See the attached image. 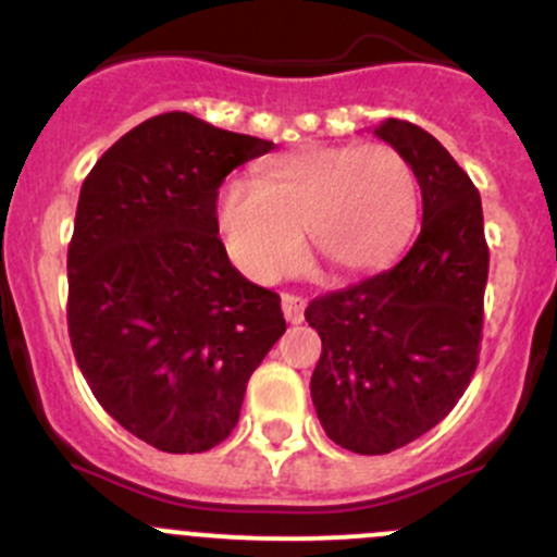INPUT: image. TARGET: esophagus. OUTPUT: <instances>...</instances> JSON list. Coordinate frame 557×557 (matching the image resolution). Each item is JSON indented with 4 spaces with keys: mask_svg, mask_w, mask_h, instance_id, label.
Returning <instances> with one entry per match:
<instances>
[{
    "mask_svg": "<svg viewBox=\"0 0 557 557\" xmlns=\"http://www.w3.org/2000/svg\"><path fill=\"white\" fill-rule=\"evenodd\" d=\"M305 307H307V301L301 299V296H294V294L283 296V315L288 323L305 321Z\"/></svg>",
    "mask_w": 557,
    "mask_h": 557,
    "instance_id": "34e87169",
    "label": "esophagus"
}]
</instances>
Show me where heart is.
<instances>
[{
  "label": "heart",
  "mask_w": 557,
  "mask_h": 557,
  "mask_svg": "<svg viewBox=\"0 0 557 557\" xmlns=\"http://www.w3.org/2000/svg\"><path fill=\"white\" fill-rule=\"evenodd\" d=\"M422 187L410 160L386 144L307 147L272 160L252 187H225L214 220L225 252L252 283H277L307 252L343 277L397 261L413 236Z\"/></svg>",
  "instance_id": "obj_1"
}]
</instances>
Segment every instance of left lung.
<instances>
[{
  "mask_svg": "<svg viewBox=\"0 0 557 557\" xmlns=\"http://www.w3.org/2000/svg\"><path fill=\"white\" fill-rule=\"evenodd\" d=\"M375 135L416 169L422 234L397 267L305 310L323 343L312 405L329 438L356 455H388L455 408L479 364L490 269L471 176L416 124L386 119Z\"/></svg>",
  "mask_w": 557,
  "mask_h": 557,
  "instance_id": "obj_1",
  "label": "left lung"
}]
</instances>
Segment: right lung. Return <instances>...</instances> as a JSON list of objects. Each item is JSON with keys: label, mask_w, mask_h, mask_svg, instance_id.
Listing matches in <instances>:
<instances>
[{"label": "right lung", "mask_w": 557, "mask_h": 557, "mask_svg": "<svg viewBox=\"0 0 557 557\" xmlns=\"http://www.w3.org/2000/svg\"><path fill=\"white\" fill-rule=\"evenodd\" d=\"M272 141L171 111L124 133L84 180L67 247V326L91 394L171 455L218 446L283 337L280 296L242 277L218 190Z\"/></svg>", "instance_id": "obj_1"}]
</instances>
